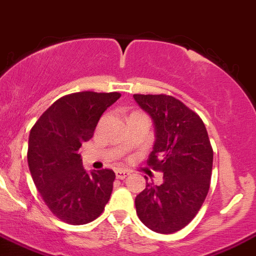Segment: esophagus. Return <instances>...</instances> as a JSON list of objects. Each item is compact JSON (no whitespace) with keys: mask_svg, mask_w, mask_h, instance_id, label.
I'll return each mask as SVG.
<instances>
[{"mask_svg":"<svg viewBox=\"0 0 256 256\" xmlns=\"http://www.w3.org/2000/svg\"><path fill=\"white\" fill-rule=\"evenodd\" d=\"M129 175H130V171L128 170H122V168H120V170L116 171V176H117V178H120V180H124V178H128Z\"/></svg>","mask_w":256,"mask_h":256,"instance_id":"34e87169","label":"esophagus"}]
</instances>
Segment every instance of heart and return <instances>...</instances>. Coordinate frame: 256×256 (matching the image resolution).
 Returning <instances> with one entry per match:
<instances>
[{"label": "heart", "instance_id": "1", "mask_svg": "<svg viewBox=\"0 0 256 256\" xmlns=\"http://www.w3.org/2000/svg\"><path fill=\"white\" fill-rule=\"evenodd\" d=\"M132 114H133V113H132Z\"/></svg>", "mask_w": 256, "mask_h": 256}]
</instances>
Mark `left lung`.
Segmentation results:
<instances>
[{
  "label": "left lung",
  "instance_id": "8db88e82",
  "mask_svg": "<svg viewBox=\"0 0 256 256\" xmlns=\"http://www.w3.org/2000/svg\"><path fill=\"white\" fill-rule=\"evenodd\" d=\"M155 124L156 142L148 165L164 174V182H148L136 198V214L148 228L171 234L198 213L210 185L213 149L204 120L168 94H133Z\"/></svg>",
  "mask_w": 256,
  "mask_h": 256
}]
</instances>
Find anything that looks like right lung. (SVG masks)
Here are the masks:
<instances>
[{
  "label": "right lung",
  "instance_id": "add662e5",
  "mask_svg": "<svg viewBox=\"0 0 256 256\" xmlns=\"http://www.w3.org/2000/svg\"><path fill=\"white\" fill-rule=\"evenodd\" d=\"M120 92L84 91L54 102L30 129L28 165L42 198L60 220L86 224L101 216L110 201L116 174L88 172L78 150L94 136L102 113Z\"/></svg>",
  "mask_w": 256,
  "mask_h": 256
}]
</instances>
